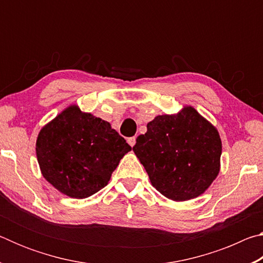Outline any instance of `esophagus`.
Returning <instances> with one entry per match:
<instances>
[{
	"instance_id": "esophagus-1",
	"label": "esophagus",
	"mask_w": 263,
	"mask_h": 263,
	"mask_svg": "<svg viewBox=\"0 0 263 263\" xmlns=\"http://www.w3.org/2000/svg\"><path fill=\"white\" fill-rule=\"evenodd\" d=\"M127 142H128V145L131 146V147H133V146H135V144H136V137H130V138H128Z\"/></svg>"
}]
</instances>
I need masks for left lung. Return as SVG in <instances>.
Here are the masks:
<instances>
[{"instance_id": "obj_1", "label": "left lung", "mask_w": 263, "mask_h": 263, "mask_svg": "<svg viewBox=\"0 0 263 263\" xmlns=\"http://www.w3.org/2000/svg\"><path fill=\"white\" fill-rule=\"evenodd\" d=\"M133 151L152 185L173 201L197 197L219 173V135L191 106L177 115L157 116Z\"/></svg>"}]
</instances>
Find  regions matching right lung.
<instances>
[{"mask_svg": "<svg viewBox=\"0 0 263 263\" xmlns=\"http://www.w3.org/2000/svg\"><path fill=\"white\" fill-rule=\"evenodd\" d=\"M131 146L111 125L72 105L39 132L35 152L43 176L62 194L86 198L108 184Z\"/></svg>", "mask_w": 263, "mask_h": 263, "instance_id": "right-lung-1", "label": "right lung"}]
</instances>
